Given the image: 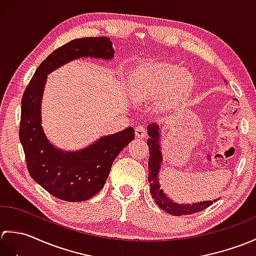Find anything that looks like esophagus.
Returning <instances> with one entry per match:
<instances>
[{"instance_id":"1","label":"esophagus","mask_w":256,"mask_h":256,"mask_svg":"<svg viewBox=\"0 0 256 256\" xmlns=\"http://www.w3.org/2000/svg\"><path fill=\"white\" fill-rule=\"evenodd\" d=\"M135 136L138 138H144L146 136V130L143 125H138L135 128Z\"/></svg>"}]
</instances>
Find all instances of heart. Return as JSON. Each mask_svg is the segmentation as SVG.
Returning a JSON list of instances; mask_svg holds the SVG:
<instances>
[{"instance_id": "obj_1", "label": "heart", "mask_w": 256, "mask_h": 256, "mask_svg": "<svg viewBox=\"0 0 256 256\" xmlns=\"http://www.w3.org/2000/svg\"><path fill=\"white\" fill-rule=\"evenodd\" d=\"M192 77L182 67L170 62L146 64L130 84L133 96L138 100H153L170 88L172 94H184L192 86Z\"/></svg>"}]
</instances>
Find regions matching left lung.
I'll return each mask as SVG.
<instances>
[{"instance_id":"1","label":"left lung","mask_w":256,"mask_h":256,"mask_svg":"<svg viewBox=\"0 0 256 256\" xmlns=\"http://www.w3.org/2000/svg\"><path fill=\"white\" fill-rule=\"evenodd\" d=\"M158 126L156 124H150L148 126V135L150 138L148 140V145L150 148V157H148V182L150 186L152 197L160 206V209L166 211L167 214L172 216H188L192 214H197L199 211H202L208 208L214 201H202V202L194 204H178L170 200L167 196L162 192L160 188L158 182V172L162 162V153L160 146L158 144ZM216 201V200H214Z\"/></svg>"}]
</instances>
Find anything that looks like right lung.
Wrapping results in <instances>:
<instances>
[{
  "label": "right lung",
  "mask_w": 256,
  "mask_h": 256,
  "mask_svg": "<svg viewBox=\"0 0 256 256\" xmlns=\"http://www.w3.org/2000/svg\"><path fill=\"white\" fill-rule=\"evenodd\" d=\"M113 55L108 37H84L69 42L54 50L40 64L22 98L20 140L27 170L37 184L60 200L79 202L99 192L114 160L134 140V128H128L101 138L78 152L55 148L40 125V102L47 74L80 57L111 59Z\"/></svg>",
  "instance_id": "obj_1"
}]
</instances>
